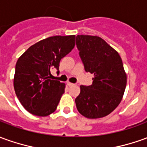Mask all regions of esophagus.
<instances>
[{"label":"esophagus","instance_id":"esophagus-1","mask_svg":"<svg viewBox=\"0 0 147 147\" xmlns=\"http://www.w3.org/2000/svg\"><path fill=\"white\" fill-rule=\"evenodd\" d=\"M67 86H74V84L71 83V82H67Z\"/></svg>","mask_w":147,"mask_h":147}]
</instances>
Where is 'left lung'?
Masks as SVG:
<instances>
[{
  "label": "left lung",
  "mask_w": 147,
  "mask_h": 147,
  "mask_svg": "<svg viewBox=\"0 0 147 147\" xmlns=\"http://www.w3.org/2000/svg\"><path fill=\"white\" fill-rule=\"evenodd\" d=\"M76 45L85 70L94 74L91 86H81L77 109L88 118L110 114L119 105L126 86V74L118 53L101 37L78 35Z\"/></svg>",
  "instance_id": "1"
}]
</instances>
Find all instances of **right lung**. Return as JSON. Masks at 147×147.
<instances>
[{"label":"right lung","mask_w":147,"mask_h":147,"mask_svg":"<svg viewBox=\"0 0 147 147\" xmlns=\"http://www.w3.org/2000/svg\"><path fill=\"white\" fill-rule=\"evenodd\" d=\"M75 36H54L30 46L17 61L13 86L21 105L30 114L47 116L54 112L65 92V84L53 80L61 59L75 45Z\"/></svg>","instance_id":"add662e5"}]
</instances>
